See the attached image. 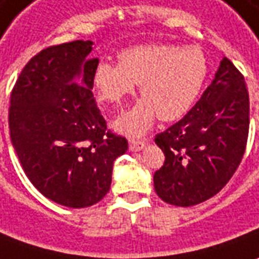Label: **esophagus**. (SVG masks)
Segmentation results:
<instances>
[{"mask_svg":"<svg viewBox=\"0 0 259 259\" xmlns=\"http://www.w3.org/2000/svg\"><path fill=\"white\" fill-rule=\"evenodd\" d=\"M146 144H147L146 140H130L129 148L132 151H140V150L146 147Z\"/></svg>","mask_w":259,"mask_h":259,"instance_id":"obj_1","label":"esophagus"}]
</instances>
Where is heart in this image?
<instances>
[{
	"label": "heart",
	"mask_w": 259,
	"mask_h": 259,
	"mask_svg": "<svg viewBox=\"0 0 259 259\" xmlns=\"http://www.w3.org/2000/svg\"><path fill=\"white\" fill-rule=\"evenodd\" d=\"M209 64L198 46L146 45L119 53V64L101 61L94 71L98 99L122 106L140 84L143 99L116 122L127 135H142L157 116L178 120L192 108L205 85Z\"/></svg>",
	"instance_id": "b5f03b06"
}]
</instances>
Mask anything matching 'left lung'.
<instances>
[{"instance_id":"8db88e82","label":"left lung","mask_w":259,"mask_h":259,"mask_svg":"<svg viewBox=\"0 0 259 259\" xmlns=\"http://www.w3.org/2000/svg\"><path fill=\"white\" fill-rule=\"evenodd\" d=\"M249 129V98L243 74L227 57L196 105L155 136L165 155L154 188L164 202L193 206L214 196L243 160Z\"/></svg>"}]
</instances>
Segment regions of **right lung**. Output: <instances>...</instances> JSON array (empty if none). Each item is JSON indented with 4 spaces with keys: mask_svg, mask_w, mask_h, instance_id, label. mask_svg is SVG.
Listing matches in <instances>:
<instances>
[{
    "mask_svg": "<svg viewBox=\"0 0 259 259\" xmlns=\"http://www.w3.org/2000/svg\"><path fill=\"white\" fill-rule=\"evenodd\" d=\"M91 40L50 46L32 57L11 92L12 146L29 181L59 205L88 207L111 188L127 140L106 129L92 87Z\"/></svg>",
    "mask_w": 259,
    "mask_h": 259,
    "instance_id": "add662e5",
    "label": "right lung"
}]
</instances>
